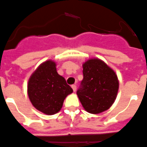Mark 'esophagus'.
I'll return each mask as SVG.
<instances>
[{
	"label": "esophagus",
	"instance_id": "esophagus-1",
	"mask_svg": "<svg viewBox=\"0 0 147 147\" xmlns=\"http://www.w3.org/2000/svg\"><path fill=\"white\" fill-rule=\"evenodd\" d=\"M71 87H72L73 90H74V92H75L76 90V86L75 85V84H73V85H71Z\"/></svg>",
	"mask_w": 147,
	"mask_h": 147
}]
</instances>
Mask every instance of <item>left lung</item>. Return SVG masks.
I'll list each match as a JSON object with an SVG mask.
<instances>
[{"mask_svg": "<svg viewBox=\"0 0 147 147\" xmlns=\"http://www.w3.org/2000/svg\"><path fill=\"white\" fill-rule=\"evenodd\" d=\"M84 78L77 95L86 111L97 114L106 111L115 101L119 79L115 71L99 58L82 64Z\"/></svg>", "mask_w": 147, "mask_h": 147, "instance_id": "obj_1", "label": "left lung"}]
</instances>
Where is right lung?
I'll use <instances>...</instances> for the list:
<instances>
[{
	"label": "right lung",
	"mask_w": 147,
	"mask_h": 147,
	"mask_svg": "<svg viewBox=\"0 0 147 147\" xmlns=\"http://www.w3.org/2000/svg\"><path fill=\"white\" fill-rule=\"evenodd\" d=\"M73 90L57 72L56 63L48 60L38 65L30 76L28 95L32 105L41 112L52 115L59 112Z\"/></svg>",
	"instance_id": "1"
}]
</instances>
